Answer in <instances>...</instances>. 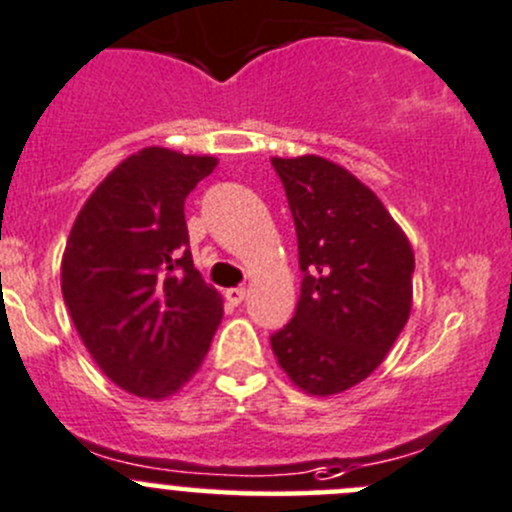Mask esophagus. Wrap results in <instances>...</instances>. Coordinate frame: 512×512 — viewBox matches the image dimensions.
Returning <instances> with one entry per match:
<instances>
[{
	"label": "esophagus",
	"mask_w": 512,
	"mask_h": 512,
	"mask_svg": "<svg viewBox=\"0 0 512 512\" xmlns=\"http://www.w3.org/2000/svg\"><path fill=\"white\" fill-rule=\"evenodd\" d=\"M245 295H247L245 287H230V290L225 292V300L230 302V305H240V302L245 300Z\"/></svg>",
	"instance_id": "34e87169"
}]
</instances>
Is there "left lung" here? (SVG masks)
Here are the masks:
<instances>
[{"instance_id": "1", "label": "left lung", "mask_w": 512, "mask_h": 512, "mask_svg": "<svg viewBox=\"0 0 512 512\" xmlns=\"http://www.w3.org/2000/svg\"><path fill=\"white\" fill-rule=\"evenodd\" d=\"M305 272L295 317L270 337L292 385L330 398L380 367L413 310L403 227L350 170L320 155L272 157Z\"/></svg>"}]
</instances>
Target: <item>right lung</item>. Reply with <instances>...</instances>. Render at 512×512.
<instances>
[{
	"label": "right lung",
	"instance_id": "1",
	"mask_svg": "<svg viewBox=\"0 0 512 512\" xmlns=\"http://www.w3.org/2000/svg\"><path fill=\"white\" fill-rule=\"evenodd\" d=\"M212 155L142 147L87 197L62 255L69 317L99 370L127 393L167 400L202 367L222 295L190 252L185 200Z\"/></svg>",
	"mask_w": 512,
	"mask_h": 512
}]
</instances>
